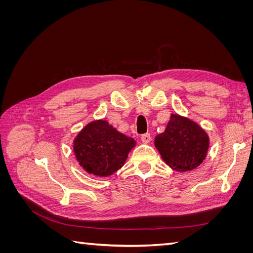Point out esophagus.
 Listing matches in <instances>:
<instances>
[{"label": "esophagus", "instance_id": "esophagus-1", "mask_svg": "<svg viewBox=\"0 0 253 253\" xmlns=\"http://www.w3.org/2000/svg\"><path fill=\"white\" fill-rule=\"evenodd\" d=\"M151 140V135L149 133H145L143 135H141V141L143 143H149Z\"/></svg>", "mask_w": 253, "mask_h": 253}]
</instances>
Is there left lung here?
Wrapping results in <instances>:
<instances>
[{"mask_svg":"<svg viewBox=\"0 0 253 253\" xmlns=\"http://www.w3.org/2000/svg\"><path fill=\"white\" fill-rule=\"evenodd\" d=\"M154 143L168 166L186 172L203 163L209 148V137L194 121L172 114L165 132L155 137Z\"/></svg>","mask_w":253,"mask_h":253,"instance_id":"obj_1","label":"left lung"}]
</instances>
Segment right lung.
<instances>
[{
  "label": "right lung",
  "mask_w": 253,
  "mask_h": 253,
  "mask_svg": "<svg viewBox=\"0 0 253 253\" xmlns=\"http://www.w3.org/2000/svg\"><path fill=\"white\" fill-rule=\"evenodd\" d=\"M135 140L119 133L108 121L96 120L84 126L74 140L79 165L89 174L109 176L125 165Z\"/></svg>",
  "instance_id": "add662e5"
}]
</instances>
